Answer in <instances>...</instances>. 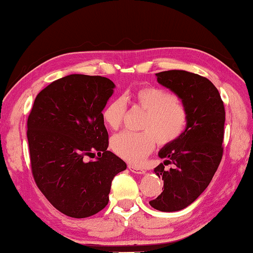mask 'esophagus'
Returning <instances> with one entry per match:
<instances>
[{
	"label": "esophagus",
	"mask_w": 253,
	"mask_h": 253,
	"mask_svg": "<svg viewBox=\"0 0 253 253\" xmlns=\"http://www.w3.org/2000/svg\"><path fill=\"white\" fill-rule=\"evenodd\" d=\"M127 168H128V169L133 171V173H135V174H143L145 171L144 169L139 168V166H135V165H128Z\"/></svg>",
	"instance_id": "esophagus-1"
}]
</instances>
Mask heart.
I'll return each mask as SVG.
<instances>
[{"label": "heart", "mask_w": 253, "mask_h": 253, "mask_svg": "<svg viewBox=\"0 0 253 253\" xmlns=\"http://www.w3.org/2000/svg\"><path fill=\"white\" fill-rule=\"evenodd\" d=\"M132 101L145 112L140 126L142 132L119 133L112 137L111 149L121 159L139 164L153 151L155 141L160 146H166L179 139L187 125V110L175 94L152 85L136 89ZM126 113V100L116 98L104 107L102 120L111 130H118Z\"/></svg>", "instance_id": "obj_1"}]
</instances>
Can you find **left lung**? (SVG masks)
Wrapping results in <instances>:
<instances>
[{
    "label": "left lung",
    "instance_id": "obj_1",
    "mask_svg": "<svg viewBox=\"0 0 253 253\" xmlns=\"http://www.w3.org/2000/svg\"><path fill=\"white\" fill-rule=\"evenodd\" d=\"M156 77L159 84L182 99L187 125L178 140L159 152L165 161L154 171L164 180V189L150 205L160 211H178L196 201L220 164L225 107L213 84L197 74L168 70ZM168 164L173 168L164 170Z\"/></svg>",
    "mask_w": 253,
    "mask_h": 253
}]
</instances>
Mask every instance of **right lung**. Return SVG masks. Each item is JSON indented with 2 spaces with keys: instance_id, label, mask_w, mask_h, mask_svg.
Wrapping results in <instances>:
<instances>
[{
  "instance_id": "obj_1",
  "label": "right lung",
  "mask_w": 253,
  "mask_h": 253,
  "mask_svg": "<svg viewBox=\"0 0 253 253\" xmlns=\"http://www.w3.org/2000/svg\"><path fill=\"white\" fill-rule=\"evenodd\" d=\"M116 87L101 76L69 75L37 94L27 119L33 177L57 211L73 218L107 206L126 162L108 151L102 110ZM97 153L96 161L87 162Z\"/></svg>"
}]
</instances>
